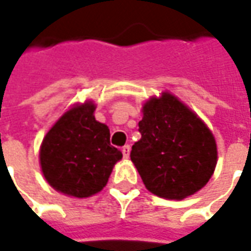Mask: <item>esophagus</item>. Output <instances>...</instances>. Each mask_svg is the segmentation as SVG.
I'll return each mask as SVG.
<instances>
[{
	"instance_id": "obj_1",
	"label": "esophagus",
	"mask_w": 251,
	"mask_h": 251,
	"mask_svg": "<svg viewBox=\"0 0 251 251\" xmlns=\"http://www.w3.org/2000/svg\"><path fill=\"white\" fill-rule=\"evenodd\" d=\"M122 154H124V158H129V156H130V147L129 145H125V147L122 148Z\"/></svg>"
}]
</instances>
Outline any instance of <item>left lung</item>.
<instances>
[{
    "label": "left lung",
    "mask_w": 251,
    "mask_h": 251,
    "mask_svg": "<svg viewBox=\"0 0 251 251\" xmlns=\"http://www.w3.org/2000/svg\"><path fill=\"white\" fill-rule=\"evenodd\" d=\"M138 126L130 158L149 192L183 200L208 183L218 163L215 137L176 95L163 91L145 100Z\"/></svg>",
    "instance_id": "left-lung-1"
}]
</instances>
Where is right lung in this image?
<instances>
[{
  "label": "right lung",
  "mask_w": 251,
  "mask_h": 251,
  "mask_svg": "<svg viewBox=\"0 0 251 251\" xmlns=\"http://www.w3.org/2000/svg\"><path fill=\"white\" fill-rule=\"evenodd\" d=\"M93 99L72 104L43 138L39 161L52 188L71 198H88L107 184L122 153L110 145L109 126L95 120Z\"/></svg>",
  "instance_id": "right-lung-1"
}]
</instances>
